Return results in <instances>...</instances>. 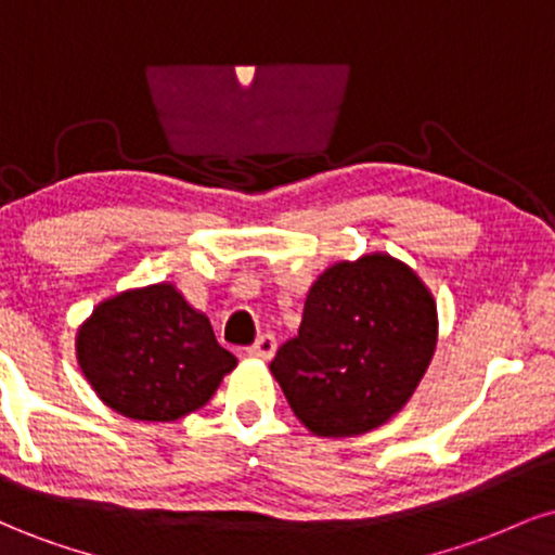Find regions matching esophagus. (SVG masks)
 <instances>
[{"label": "esophagus", "instance_id": "1", "mask_svg": "<svg viewBox=\"0 0 555 555\" xmlns=\"http://www.w3.org/2000/svg\"><path fill=\"white\" fill-rule=\"evenodd\" d=\"M247 352L256 354V358L269 360V358H273V352H276V339H273L271 334L258 336L256 344H250V349H247Z\"/></svg>", "mask_w": 555, "mask_h": 555}]
</instances>
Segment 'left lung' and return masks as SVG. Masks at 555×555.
<instances>
[{"label": "left lung", "instance_id": "left-lung-1", "mask_svg": "<svg viewBox=\"0 0 555 555\" xmlns=\"http://www.w3.org/2000/svg\"><path fill=\"white\" fill-rule=\"evenodd\" d=\"M438 315L428 286L401 260H341L305 297L295 339L271 360L292 412L315 436H360L410 401L433 352Z\"/></svg>", "mask_w": 555, "mask_h": 555}]
</instances>
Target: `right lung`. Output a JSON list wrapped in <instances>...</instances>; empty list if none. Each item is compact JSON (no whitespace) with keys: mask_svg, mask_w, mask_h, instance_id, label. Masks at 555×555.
<instances>
[{"mask_svg":"<svg viewBox=\"0 0 555 555\" xmlns=\"http://www.w3.org/2000/svg\"><path fill=\"white\" fill-rule=\"evenodd\" d=\"M80 371L106 406L143 423L201 410L237 365L211 321L171 284L104 299L75 339Z\"/></svg>","mask_w":555,"mask_h":555,"instance_id":"obj_1","label":"right lung"}]
</instances>
